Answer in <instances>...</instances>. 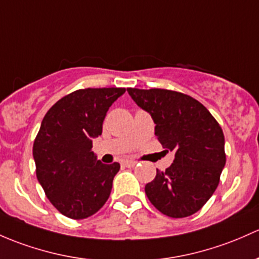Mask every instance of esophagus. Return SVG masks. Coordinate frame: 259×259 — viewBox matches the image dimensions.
Listing matches in <instances>:
<instances>
[{
  "mask_svg": "<svg viewBox=\"0 0 259 259\" xmlns=\"http://www.w3.org/2000/svg\"><path fill=\"white\" fill-rule=\"evenodd\" d=\"M135 165H137V161H133V160H124L122 161V166H125V167H134Z\"/></svg>",
  "mask_w": 259,
  "mask_h": 259,
  "instance_id": "obj_1",
  "label": "esophagus"
}]
</instances>
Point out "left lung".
<instances>
[{
	"instance_id": "8db88e82",
	"label": "left lung",
	"mask_w": 259,
	"mask_h": 259,
	"mask_svg": "<svg viewBox=\"0 0 259 259\" xmlns=\"http://www.w3.org/2000/svg\"><path fill=\"white\" fill-rule=\"evenodd\" d=\"M138 107L155 122L162 148L175 160L145 185V194L161 213L174 219L194 214L213 195L226 165L225 137L200 102L166 89L127 88Z\"/></svg>"
}]
</instances>
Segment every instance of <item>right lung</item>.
Masks as SVG:
<instances>
[{"label": "right lung", "instance_id": "obj_1", "mask_svg": "<svg viewBox=\"0 0 259 259\" xmlns=\"http://www.w3.org/2000/svg\"><path fill=\"white\" fill-rule=\"evenodd\" d=\"M124 88H87L65 95L43 118L33 144L38 182L62 214L92 216L104 206L120 165L103 164L92 151L109 108Z\"/></svg>", "mask_w": 259, "mask_h": 259}]
</instances>
